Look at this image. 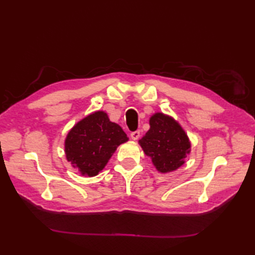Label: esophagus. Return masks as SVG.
I'll use <instances>...</instances> for the list:
<instances>
[{
    "label": "esophagus",
    "instance_id": "esophagus-1",
    "mask_svg": "<svg viewBox=\"0 0 255 255\" xmlns=\"http://www.w3.org/2000/svg\"><path fill=\"white\" fill-rule=\"evenodd\" d=\"M130 137H131V139H132V140H137V139H139V137H140V131H139V130L132 131V132L130 133Z\"/></svg>",
    "mask_w": 255,
    "mask_h": 255
}]
</instances>
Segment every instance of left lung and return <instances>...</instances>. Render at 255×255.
I'll list each match as a JSON object with an SVG mask.
<instances>
[{
    "label": "left lung",
    "mask_w": 255,
    "mask_h": 255,
    "mask_svg": "<svg viewBox=\"0 0 255 255\" xmlns=\"http://www.w3.org/2000/svg\"><path fill=\"white\" fill-rule=\"evenodd\" d=\"M139 143L162 173L178 169L191 148L187 134L180 125L161 113L150 118V129Z\"/></svg>",
    "instance_id": "obj_1"
}]
</instances>
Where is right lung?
<instances>
[{"mask_svg": "<svg viewBox=\"0 0 255 255\" xmlns=\"http://www.w3.org/2000/svg\"><path fill=\"white\" fill-rule=\"evenodd\" d=\"M128 140L119 125L110 122L107 114L95 112L79 122L66 139V154L82 175L95 176L116 148Z\"/></svg>", "mask_w": 255, "mask_h": 255, "instance_id": "1", "label": "right lung"}]
</instances>
